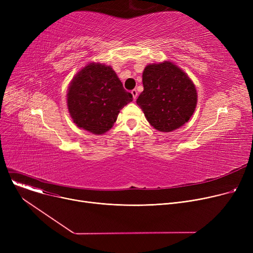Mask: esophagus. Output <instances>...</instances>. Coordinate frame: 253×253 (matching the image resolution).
I'll return each instance as SVG.
<instances>
[{
	"label": "esophagus",
	"instance_id": "34e87169",
	"mask_svg": "<svg viewBox=\"0 0 253 253\" xmlns=\"http://www.w3.org/2000/svg\"><path fill=\"white\" fill-rule=\"evenodd\" d=\"M131 94H132V97H133V100H135L136 98H137V95H138V92H137V90H135V89H133L131 91Z\"/></svg>",
	"mask_w": 253,
	"mask_h": 253
}]
</instances>
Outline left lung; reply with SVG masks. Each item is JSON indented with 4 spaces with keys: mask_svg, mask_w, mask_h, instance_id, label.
Returning a JSON list of instances; mask_svg holds the SVG:
<instances>
[{
    "mask_svg": "<svg viewBox=\"0 0 253 253\" xmlns=\"http://www.w3.org/2000/svg\"><path fill=\"white\" fill-rule=\"evenodd\" d=\"M143 91L136 103L148 122L161 132H171L189 122L198 101L191 78L171 61L151 63L142 73Z\"/></svg>",
    "mask_w": 253,
    "mask_h": 253,
    "instance_id": "left-lung-1",
    "label": "left lung"
}]
</instances>
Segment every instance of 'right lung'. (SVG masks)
Listing matches in <instances>:
<instances>
[{
  "instance_id": "add662e5",
  "label": "right lung",
  "mask_w": 253,
  "mask_h": 253,
  "mask_svg": "<svg viewBox=\"0 0 253 253\" xmlns=\"http://www.w3.org/2000/svg\"><path fill=\"white\" fill-rule=\"evenodd\" d=\"M132 101L111 65L90 62L80 70L70 83L66 104L74 123L92 134L108 132L118 115Z\"/></svg>"
}]
</instances>
